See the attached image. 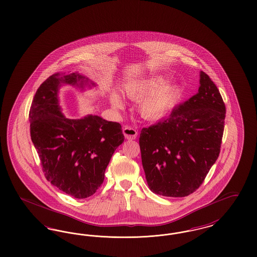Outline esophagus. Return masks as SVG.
Masks as SVG:
<instances>
[{
    "label": "esophagus",
    "mask_w": 257,
    "mask_h": 257,
    "mask_svg": "<svg viewBox=\"0 0 257 257\" xmlns=\"http://www.w3.org/2000/svg\"><path fill=\"white\" fill-rule=\"evenodd\" d=\"M123 134L125 138L127 140H130V141L135 140L137 138V136H138V132L134 128H131V127H125V128H123Z\"/></svg>",
    "instance_id": "obj_1"
}]
</instances>
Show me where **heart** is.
Listing matches in <instances>:
<instances>
[{"mask_svg": "<svg viewBox=\"0 0 257 257\" xmlns=\"http://www.w3.org/2000/svg\"><path fill=\"white\" fill-rule=\"evenodd\" d=\"M165 82L166 79L163 75H154L127 83L124 92L133 100H140L145 97L140 103V113L145 118L158 119L173 107L181 93L178 84ZM110 101L114 109H123V100L117 92H110Z\"/></svg>", "mask_w": 257, "mask_h": 257, "instance_id": "b5f03b06", "label": "heart"}]
</instances>
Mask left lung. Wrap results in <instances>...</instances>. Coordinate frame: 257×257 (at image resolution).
<instances>
[{
    "instance_id": "left-lung-1",
    "label": "left lung",
    "mask_w": 257,
    "mask_h": 257,
    "mask_svg": "<svg viewBox=\"0 0 257 257\" xmlns=\"http://www.w3.org/2000/svg\"><path fill=\"white\" fill-rule=\"evenodd\" d=\"M226 106L214 82L200 72L198 92L163 121L143 128L140 147L149 188L165 197L196 191L219 157Z\"/></svg>"
}]
</instances>
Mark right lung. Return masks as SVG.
<instances>
[{
    "instance_id": "obj_1",
    "label": "right lung",
    "mask_w": 257,
    "mask_h": 257,
    "mask_svg": "<svg viewBox=\"0 0 257 257\" xmlns=\"http://www.w3.org/2000/svg\"><path fill=\"white\" fill-rule=\"evenodd\" d=\"M62 84L81 89L95 86L78 72H57L47 78L31 103V141L46 179L63 192L84 199L102 185L105 170L115 149L123 143L124 136L120 124L98 115L67 118L58 100Z\"/></svg>"
}]
</instances>
